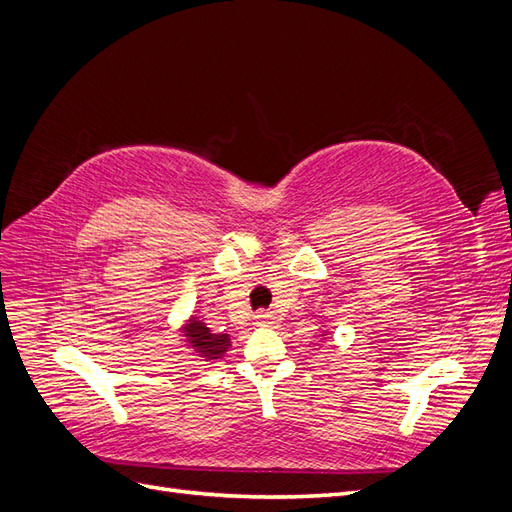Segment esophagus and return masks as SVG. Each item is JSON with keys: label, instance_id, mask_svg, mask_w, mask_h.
I'll use <instances>...</instances> for the list:
<instances>
[{"label": "esophagus", "instance_id": "1", "mask_svg": "<svg viewBox=\"0 0 512 512\" xmlns=\"http://www.w3.org/2000/svg\"><path fill=\"white\" fill-rule=\"evenodd\" d=\"M254 320H256V324H269L275 320V312H260L254 316Z\"/></svg>", "mask_w": 512, "mask_h": 512}]
</instances>
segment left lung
Here are the masks:
<instances>
[{"label": "left lung", "instance_id": "1", "mask_svg": "<svg viewBox=\"0 0 512 512\" xmlns=\"http://www.w3.org/2000/svg\"><path fill=\"white\" fill-rule=\"evenodd\" d=\"M327 339H329V331H322V344L327 342Z\"/></svg>", "mask_w": 512, "mask_h": 512}]
</instances>
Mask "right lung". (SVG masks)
I'll list each match as a JSON object with an SVG mask.
<instances>
[{
  "label": "right lung",
  "mask_w": 512,
  "mask_h": 512,
  "mask_svg": "<svg viewBox=\"0 0 512 512\" xmlns=\"http://www.w3.org/2000/svg\"><path fill=\"white\" fill-rule=\"evenodd\" d=\"M179 333L185 348H190L194 356H200V361L207 363L222 361V356L232 346L228 333H213L198 316H190L188 320H183Z\"/></svg>",
  "instance_id": "1"
}]
</instances>
